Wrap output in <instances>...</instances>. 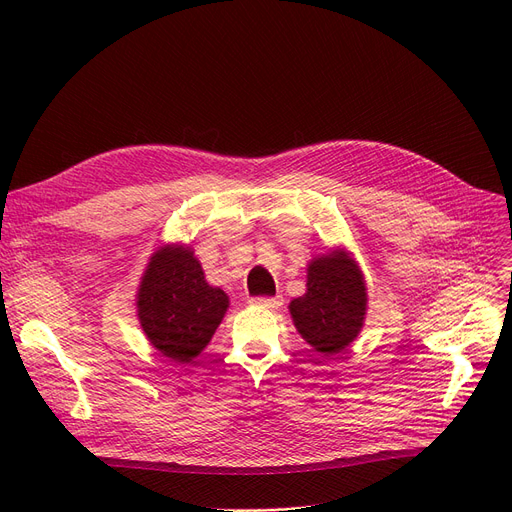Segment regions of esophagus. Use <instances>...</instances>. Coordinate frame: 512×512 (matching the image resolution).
Masks as SVG:
<instances>
[{"label":"esophagus","instance_id":"1","mask_svg":"<svg viewBox=\"0 0 512 512\" xmlns=\"http://www.w3.org/2000/svg\"><path fill=\"white\" fill-rule=\"evenodd\" d=\"M251 305L265 307V309H278L282 305V297H253Z\"/></svg>","mask_w":512,"mask_h":512}]
</instances>
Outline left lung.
I'll return each mask as SVG.
<instances>
[{"label": "left lung", "mask_w": 512, "mask_h": 512, "mask_svg": "<svg viewBox=\"0 0 512 512\" xmlns=\"http://www.w3.org/2000/svg\"><path fill=\"white\" fill-rule=\"evenodd\" d=\"M288 309L317 353L332 357L344 351L359 336L367 311V288L355 259L344 251L315 257L307 267V292Z\"/></svg>", "instance_id": "obj_1"}]
</instances>
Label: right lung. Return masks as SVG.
<instances>
[{"mask_svg":"<svg viewBox=\"0 0 512 512\" xmlns=\"http://www.w3.org/2000/svg\"><path fill=\"white\" fill-rule=\"evenodd\" d=\"M228 294L209 286L193 251L166 245L153 253L141 278L137 311L147 340L161 357L193 361L209 344L228 309Z\"/></svg>","mask_w":512,"mask_h":512,"instance_id":"1","label":"right lung"}]
</instances>
